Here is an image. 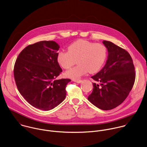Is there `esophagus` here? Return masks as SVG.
<instances>
[{
  "instance_id": "34e87169",
  "label": "esophagus",
  "mask_w": 147,
  "mask_h": 147,
  "mask_svg": "<svg viewBox=\"0 0 147 147\" xmlns=\"http://www.w3.org/2000/svg\"><path fill=\"white\" fill-rule=\"evenodd\" d=\"M74 82H75L76 83L80 84V83H81L82 82V80H74Z\"/></svg>"
}]
</instances>
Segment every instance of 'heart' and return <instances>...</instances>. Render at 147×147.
<instances>
[{
	"instance_id": "obj_1",
	"label": "heart",
	"mask_w": 147,
	"mask_h": 147,
	"mask_svg": "<svg viewBox=\"0 0 147 147\" xmlns=\"http://www.w3.org/2000/svg\"><path fill=\"white\" fill-rule=\"evenodd\" d=\"M107 56L106 47L85 40H79L68 47V51H61L57 62L65 69H70L76 63L78 65L65 73V76L74 80H79L88 73H95L103 66Z\"/></svg>"
}]
</instances>
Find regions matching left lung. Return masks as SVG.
<instances>
[{"label":"left lung","instance_id":"left-lung-1","mask_svg":"<svg viewBox=\"0 0 147 147\" xmlns=\"http://www.w3.org/2000/svg\"><path fill=\"white\" fill-rule=\"evenodd\" d=\"M103 44L108 56L102 69L91 78L100 83H92L88 100L96 107L109 110L117 107L128 96L135 80V67L130 55L112 42Z\"/></svg>","mask_w":147,"mask_h":147}]
</instances>
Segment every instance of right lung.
<instances>
[{"label":"right lung","instance_id":"right-lung-1","mask_svg":"<svg viewBox=\"0 0 147 147\" xmlns=\"http://www.w3.org/2000/svg\"><path fill=\"white\" fill-rule=\"evenodd\" d=\"M59 44L42 41L30 45L19 54L14 66V78L21 95L32 106L48 111L66 98L69 79L56 78L62 71L57 62Z\"/></svg>","mask_w":147,"mask_h":147}]
</instances>
